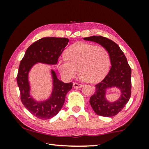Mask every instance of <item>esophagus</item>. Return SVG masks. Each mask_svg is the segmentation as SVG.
Returning a JSON list of instances; mask_svg holds the SVG:
<instances>
[{
	"label": "esophagus",
	"instance_id": "34e87169",
	"mask_svg": "<svg viewBox=\"0 0 149 149\" xmlns=\"http://www.w3.org/2000/svg\"><path fill=\"white\" fill-rule=\"evenodd\" d=\"M82 86H83L82 84H80V83H73V87H74V88H81Z\"/></svg>",
	"mask_w": 149,
	"mask_h": 149
}]
</instances>
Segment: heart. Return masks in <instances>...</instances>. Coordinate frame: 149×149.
Returning a JSON list of instances; mask_svg holds the SVG:
<instances>
[{"instance_id":"heart-1","label":"heart","mask_w":149,"mask_h":149,"mask_svg":"<svg viewBox=\"0 0 149 149\" xmlns=\"http://www.w3.org/2000/svg\"><path fill=\"white\" fill-rule=\"evenodd\" d=\"M66 59L60 60L58 68L64 78H73L78 74L83 80L94 83L107 74L111 64L109 52L102 46L77 43L65 53ZM79 70H78V69Z\"/></svg>"}]
</instances>
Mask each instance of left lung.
Listing matches in <instances>:
<instances>
[{
  "instance_id": "obj_1",
  "label": "left lung",
  "mask_w": 149,
  "mask_h": 149,
  "mask_svg": "<svg viewBox=\"0 0 149 149\" xmlns=\"http://www.w3.org/2000/svg\"><path fill=\"white\" fill-rule=\"evenodd\" d=\"M84 40L99 43L109 52L111 68L104 79L95 85V93L91 96L89 103L97 115L113 117L122 111L131 96V68L123 52L112 40L102 36L86 37ZM113 86L119 87L122 95L117 101L111 103L105 99L104 95L106 89Z\"/></svg>"
}]
</instances>
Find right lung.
<instances>
[{
  "instance_id": "obj_1",
  "label": "right lung",
  "mask_w": 149,
  "mask_h": 149,
  "mask_svg": "<svg viewBox=\"0 0 149 149\" xmlns=\"http://www.w3.org/2000/svg\"><path fill=\"white\" fill-rule=\"evenodd\" d=\"M69 41L66 38L44 37L36 40L27 49L19 64L17 83L20 91V98L24 107L32 115L40 119L47 120L54 117L64 105L67 93L72 88V83H64L58 80L54 71V91L47 101L36 102L30 97L28 74L36 62L56 64L58 58Z\"/></svg>"
}]
</instances>
